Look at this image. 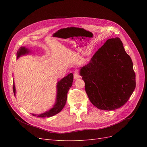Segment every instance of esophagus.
Masks as SVG:
<instances>
[{
	"mask_svg": "<svg viewBox=\"0 0 147 147\" xmlns=\"http://www.w3.org/2000/svg\"><path fill=\"white\" fill-rule=\"evenodd\" d=\"M80 75L79 74V71L78 70H75L74 71V79L75 80L78 79L79 78H80Z\"/></svg>",
	"mask_w": 147,
	"mask_h": 147,
	"instance_id": "obj_1",
	"label": "esophagus"
}]
</instances>
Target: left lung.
<instances>
[{
	"label": "left lung",
	"mask_w": 147,
	"mask_h": 147,
	"mask_svg": "<svg viewBox=\"0 0 147 147\" xmlns=\"http://www.w3.org/2000/svg\"><path fill=\"white\" fill-rule=\"evenodd\" d=\"M79 73L90 101L100 110L119 109L136 87L132 61L119 37L107 40Z\"/></svg>",
	"instance_id": "8db88e82"
}]
</instances>
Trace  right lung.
<instances>
[{
  "label": "right lung",
  "instance_id": "obj_1",
  "mask_svg": "<svg viewBox=\"0 0 147 147\" xmlns=\"http://www.w3.org/2000/svg\"><path fill=\"white\" fill-rule=\"evenodd\" d=\"M31 51L26 48L25 46H22L17 51V58L18 59L21 56L27 55ZM73 74L72 73H69L63 79L57 82V97L55 103L53 105V107L49 110L40 114H32L34 116L38 117H50L59 113L65 105L67 101V95L68 90L70 89L73 84ZM13 91L14 95L16 94L15 83H13Z\"/></svg>",
  "mask_w": 147,
  "mask_h": 147
}]
</instances>
